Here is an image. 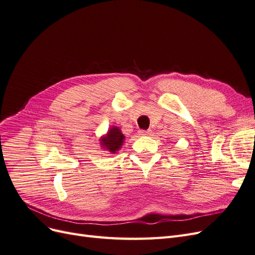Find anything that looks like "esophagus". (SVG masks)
<instances>
[{
	"label": "esophagus",
	"mask_w": 255,
	"mask_h": 255,
	"mask_svg": "<svg viewBox=\"0 0 255 255\" xmlns=\"http://www.w3.org/2000/svg\"><path fill=\"white\" fill-rule=\"evenodd\" d=\"M139 134L142 136H149V135H151V130L150 129H140Z\"/></svg>",
	"instance_id": "34e87169"
}]
</instances>
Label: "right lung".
Segmentation results:
<instances>
[{"instance_id": "1", "label": "right lung", "mask_w": 255, "mask_h": 255, "mask_svg": "<svg viewBox=\"0 0 255 255\" xmlns=\"http://www.w3.org/2000/svg\"><path fill=\"white\" fill-rule=\"evenodd\" d=\"M123 140H125V136L121 133V130L118 128L114 127L109 130L107 136L102 139V144L107 148V150L115 153L121 148Z\"/></svg>"}]
</instances>
